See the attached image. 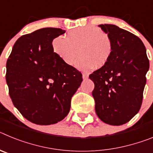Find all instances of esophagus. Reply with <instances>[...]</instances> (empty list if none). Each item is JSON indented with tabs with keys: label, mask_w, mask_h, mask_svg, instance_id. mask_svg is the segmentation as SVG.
Segmentation results:
<instances>
[{
	"label": "esophagus",
	"mask_w": 153,
	"mask_h": 153,
	"mask_svg": "<svg viewBox=\"0 0 153 153\" xmlns=\"http://www.w3.org/2000/svg\"><path fill=\"white\" fill-rule=\"evenodd\" d=\"M83 78L84 79H87V78H88V75H87V74H83Z\"/></svg>",
	"instance_id": "esophagus-1"
}]
</instances>
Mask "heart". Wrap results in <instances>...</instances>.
<instances>
[{
    "mask_svg": "<svg viewBox=\"0 0 153 153\" xmlns=\"http://www.w3.org/2000/svg\"><path fill=\"white\" fill-rule=\"evenodd\" d=\"M53 50L67 65H72L79 53L82 56L76 62V67L89 72L95 66L104 67L111 58L113 44L110 36L96 27H84L73 30L67 37L56 36L52 43Z\"/></svg>",
    "mask_w": 153,
    "mask_h": 153,
    "instance_id": "b5f03b06",
    "label": "heart"
}]
</instances>
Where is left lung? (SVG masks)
I'll return each instance as SVG.
<instances>
[{"mask_svg": "<svg viewBox=\"0 0 153 153\" xmlns=\"http://www.w3.org/2000/svg\"><path fill=\"white\" fill-rule=\"evenodd\" d=\"M113 44L111 58L89 77L98 117L105 123H126L140 111L146 74L149 68L146 47L137 36L113 24H100Z\"/></svg>", "mask_w": 153, "mask_h": 153, "instance_id": "left-lung-1", "label": "left lung"}]
</instances>
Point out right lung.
<instances>
[{
	"instance_id": "obj_1",
	"label": "right lung",
	"mask_w": 153,
	"mask_h": 153,
	"mask_svg": "<svg viewBox=\"0 0 153 153\" xmlns=\"http://www.w3.org/2000/svg\"><path fill=\"white\" fill-rule=\"evenodd\" d=\"M66 31L46 27L21 36L7 61L6 81L13 104L24 118L38 125L61 121L83 81L82 74L63 63L52 41Z\"/></svg>"
}]
</instances>
